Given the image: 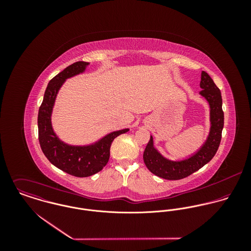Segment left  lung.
Returning <instances> with one entry per match:
<instances>
[{
    "instance_id": "left-lung-1",
    "label": "left lung",
    "mask_w": 251,
    "mask_h": 251,
    "mask_svg": "<svg viewBox=\"0 0 251 251\" xmlns=\"http://www.w3.org/2000/svg\"><path fill=\"white\" fill-rule=\"evenodd\" d=\"M199 95L203 97L210 107V130L204 143L195 151L182 159L172 160L161 154L154 147L153 138L150 141L144 151L143 159L147 168L155 176L165 179H180L191 175L214 156L221 140V132L224 125L222 111V99L219 89L207 72H201Z\"/></svg>"
}]
</instances>
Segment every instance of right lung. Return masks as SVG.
<instances>
[{"instance_id": "obj_1", "label": "right lung", "mask_w": 251, "mask_h": 251, "mask_svg": "<svg viewBox=\"0 0 251 251\" xmlns=\"http://www.w3.org/2000/svg\"><path fill=\"white\" fill-rule=\"evenodd\" d=\"M89 65L90 63L86 62H76L50 80L37 117L38 140L45 156L57 168L79 178L100 172L107 164L113 140L129 130V128L115 130L87 145L66 143L54 131L52 113L60 89L67 79L86 72Z\"/></svg>"}]
</instances>
